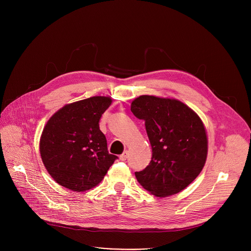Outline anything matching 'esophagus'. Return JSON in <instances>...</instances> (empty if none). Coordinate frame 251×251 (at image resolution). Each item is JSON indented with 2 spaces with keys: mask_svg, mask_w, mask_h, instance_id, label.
<instances>
[{
  "mask_svg": "<svg viewBox=\"0 0 251 251\" xmlns=\"http://www.w3.org/2000/svg\"><path fill=\"white\" fill-rule=\"evenodd\" d=\"M119 158H120L121 161H126L127 158H128V151H124V152L120 155Z\"/></svg>",
  "mask_w": 251,
  "mask_h": 251,
  "instance_id": "obj_1",
  "label": "esophagus"
}]
</instances>
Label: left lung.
<instances>
[{
    "label": "left lung",
    "mask_w": 251,
    "mask_h": 251,
    "mask_svg": "<svg viewBox=\"0 0 251 251\" xmlns=\"http://www.w3.org/2000/svg\"><path fill=\"white\" fill-rule=\"evenodd\" d=\"M131 111L145 121L152 147L149 165L135 172L137 181L157 197L180 193L205 163L207 139L201 120L181 101L150 95L136 98Z\"/></svg>",
    "instance_id": "left-lung-1"
}]
</instances>
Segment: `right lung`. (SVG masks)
<instances>
[{"mask_svg": "<svg viewBox=\"0 0 251 251\" xmlns=\"http://www.w3.org/2000/svg\"><path fill=\"white\" fill-rule=\"evenodd\" d=\"M111 104L94 96L65 105L48 121L40 142L42 160L60 186L84 192L97 186L117 156L109 154L99 129L102 114Z\"/></svg>", "mask_w": 251, "mask_h": 251, "instance_id": "right-lung-1", "label": "right lung"}]
</instances>
